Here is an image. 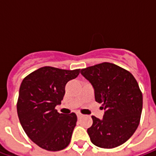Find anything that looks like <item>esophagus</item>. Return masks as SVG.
<instances>
[{"mask_svg": "<svg viewBox=\"0 0 156 156\" xmlns=\"http://www.w3.org/2000/svg\"><path fill=\"white\" fill-rule=\"evenodd\" d=\"M77 117H78V119H81L83 117V115H81V114H77Z\"/></svg>", "mask_w": 156, "mask_h": 156, "instance_id": "esophagus-1", "label": "esophagus"}]
</instances>
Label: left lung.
Masks as SVG:
<instances>
[{"label": "left lung", "instance_id": "8db88e82", "mask_svg": "<svg viewBox=\"0 0 156 156\" xmlns=\"http://www.w3.org/2000/svg\"><path fill=\"white\" fill-rule=\"evenodd\" d=\"M80 73L92 84L95 100L105 109L102 119L92 116L93 124L87 130L91 142L105 149L119 146L133 135L140 120L143 97L137 81L129 72L110 62Z\"/></svg>", "mask_w": 156, "mask_h": 156}]
</instances>
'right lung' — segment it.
Returning <instances> with one entry per match:
<instances>
[{
	"instance_id": "right-lung-1",
	"label": "right lung",
	"mask_w": 156,
	"mask_h": 156,
	"mask_svg": "<svg viewBox=\"0 0 156 156\" xmlns=\"http://www.w3.org/2000/svg\"><path fill=\"white\" fill-rule=\"evenodd\" d=\"M80 69L63 70L43 67L22 80L17 101V115L23 129L39 147L50 151L63 150L76 126L74 113L59 114L65 86L78 76Z\"/></svg>"
}]
</instances>
